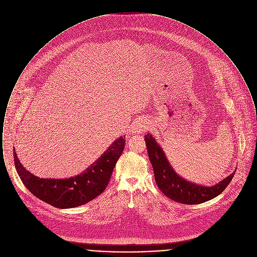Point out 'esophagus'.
<instances>
[{"label":"esophagus","instance_id":"34e87169","mask_svg":"<svg viewBox=\"0 0 257 257\" xmlns=\"http://www.w3.org/2000/svg\"><path fill=\"white\" fill-rule=\"evenodd\" d=\"M135 130H136L137 132H143V131L146 130V126H145L143 123H139V124H137V126L135 127Z\"/></svg>","mask_w":257,"mask_h":257}]
</instances>
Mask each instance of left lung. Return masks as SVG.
<instances>
[{"label":"left lung","instance_id":"obj_1","mask_svg":"<svg viewBox=\"0 0 257 257\" xmlns=\"http://www.w3.org/2000/svg\"><path fill=\"white\" fill-rule=\"evenodd\" d=\"M148 157L151 162L155 181L164 195L183 204H199L219 196L232 180L233 172L219 183L202 186L182 178L173 170L159 144L152 135L145 136Z\"/></svg>","mask_w":257,"mask_h":257}]
</instances>
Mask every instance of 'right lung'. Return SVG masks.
Returning <instances> with one entry per match:
<instances>
[{
	"mask_svg": "<svg viewBox=\"0 0 257 257\" xmlns=\"http://www.w3.org/2000/svg\"><path fill=\"white\" fill-rule=\"evenodd\" d=\"M124 145L125 136H121L85 171L61 179L40 178L34 175L21 165L15 150L13 158L19 177L34 196L52 206L66 209L84 205L104 192Z\"/></svg>",
	"mask_w": 257,
	"mask_h": 257,
	"instance_id": "add662e5",
	"label": "right lung"
}]
</instances>
